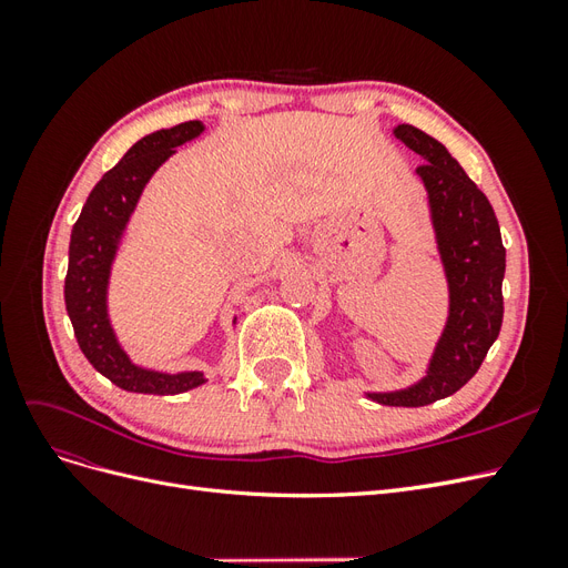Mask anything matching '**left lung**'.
Listing matches in <instances>:
<instances>
[{"instance_id": "8db88e82", "label": "left lung", "mask_w": 568, "mask_h": 568, "mask_svg": "<svg viewBox=\"0 0 568 568\" xmlns=\"http://www.w3.org/2000/svg\"><path fill=\"white\" fill-rule=\"evenodd\" d=\"M395 136L426 159L417 173L428 192L448 274L450 317L424 379L398 393H369V398L393 407H424L467 384L500 334L505 246L490 201L448 149L412 125H398Z\"/></svg>"}]
</instances>
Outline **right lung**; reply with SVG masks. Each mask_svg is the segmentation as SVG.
I'll use <instances>...</instances> for the list:
<instances>
[{"label":"right lung","mask_w":568,"mask_h":568,"mask_svg":"<svg viewBox=\"0 0 568 568\" xmlns=\"http://www.w3.org/2000/svg\"><path fill=\"white\" fill-rule=\"evenodd\" d=\"M203 132L199 120L142 136L115 168L97 182L71 232L65 272V311L78 346L92 367L118 388L132 393L175 395L205 384L201 372L163 374L142 369L118 346L106 315V286L113 255L144 184L175 146Z\"/></svg>","instance_id":"add662e5"}]
</instances>
